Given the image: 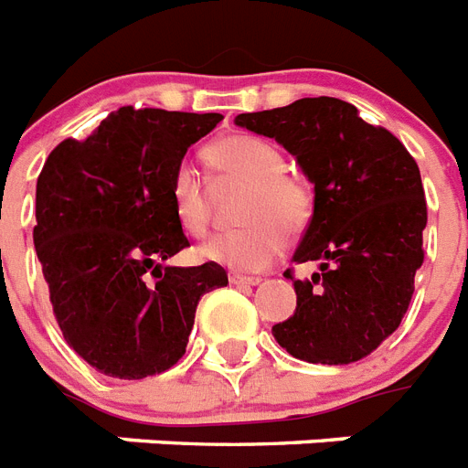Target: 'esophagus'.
I'll use <instances>...</instances> for the list:
<instances>
[{"label": "esophagus", "mask_w": 468, "mask_h": 468, "mask_svg": "<svg viewBox=\"0 0 468 468\" xmlns=\"http://www.w3.org/2000/svg\"><path fill=\"white\" fill-rule=\"evenodd\" d=\"M229 282L231 285H258V282H261V278H256V275H241V272H231Z\"/></svg>", "instance_id": "34e87169"}]
</instances>
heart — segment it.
<instances>
[{
    "mask_svg": "<svg viewBox=\"0 0 468 468\" xmlns=\"http://www.w3.org/2000/svg\"><path fill=\"white\" fill-rule=\"evenodd\" d=\"M207 162L222 186H244L237 222L241 229L219 234L200 249L203 258L237 271H265L285 249V234L304 229L314 210L309 183L285 166L272 142L249 133L224 134L212 142ZM176 222L190 237L210 231V190L190 164H178L169 181Z\"/></svg>",
    "mask_w": 468,
    "mask_h": 468,
    "instance_id": "b5f03b06",
    "label": "heart"
}]
</instances>
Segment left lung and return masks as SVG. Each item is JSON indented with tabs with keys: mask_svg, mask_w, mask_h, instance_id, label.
<instances>
[{
	"mask_svg": "<svg viewBox=\"0 0 468 468\" xmlns=\"http://www.w3.org/2000/svg\"><path fill=\"white\" fill-rule=\"evenodd\" d=\"M237 125L275 137L314 183V215L294 263L319 261L294 282L297 309L272 335L306 362L347 365L375 353L401 324L423 265L428 205L401 140L331 96L241 113Z\"/></svg>",
	"mask_w": 468,
	"mask_h": 468,
	"instance_id": "1",
	"label": "left lung"
}]
</instances>
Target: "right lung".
I'll return each mask as SVG.
<instances>
[{
	"label": "right lung",
	"mask_w": 468,
	"mask_h": 468,
	"mask_svg": "<svg viewBox=\"0 0 468 468\" xmlns=\"http://www.w3.org/2000/svg\"><path fill=\"white\" fill-rule=\"evenodd\" d=\"M219 121L122 106L45 159L33 244L67 346L101 375L142 379L174 367L200 297L229 282L215 261L164 265L190 246L171 212V174Z\"/></svg>",
	"instance_id": "add662e5"
}]
</instances>
